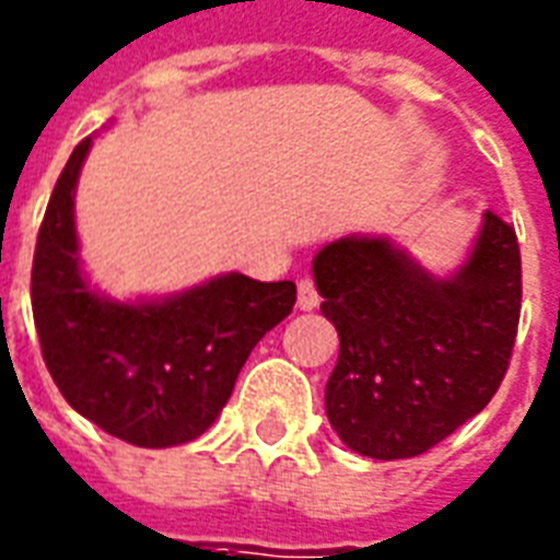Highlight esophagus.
Instances as JSON below:
<instances>
[{"label":"esophagus","mask_w":560,"mask_h":560,"mask_svg":"<svg viewBox=\"0 0 560 560\" xmlns=\"http://www.w3.org/2000/svg\"><path fill=\"white\" fill-rule=\"evenodd\" d=\"M319 290H316L313 279H299V307L313 311V307H319Z\"/></svg>","instance_id":"34e87169"}]
</instances>
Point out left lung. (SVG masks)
I'll use <instances>...</instances> for the list:
<instances>
[{"mask_svg":"<svg viewBox=\"0 0 560 560\" xmlns=\"http://www.w3.org/2000/svg\"><path fill=\"white\" fill-rule=\"evenodd\" d=\"M313 279L339 334L327 420L353 452L417 457L501 388L521 319V249L501 215L486 209L469 261L452 279L365 235L322 247Z\"/></svg>","mask_w":560,"mask_h":560,"instance_id":"1","label":"left lung"}]
</instances>
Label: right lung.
Segmentation results:
<instances>
[{
  "mask_svg": "<svg viewBox=\"0 0 560 560\" xmlns=\"http://www.w3.org/2000/svg\"><path fill=\"white\" fill-rule=\"evenodd\" d=\"M91 138L54 186L36 235L31 304L39 348L77 413L140 448L201 438L258 339L290 316L293 281L226 272L161 302H112L80 270L74 186Z\"/></svg>",
  "mask_w": 560,
  "mask_h": 560,
  "instance_id": "right-lung-1",
  "label": "right lung"
}]
</instances>
